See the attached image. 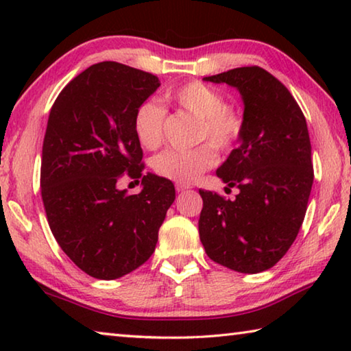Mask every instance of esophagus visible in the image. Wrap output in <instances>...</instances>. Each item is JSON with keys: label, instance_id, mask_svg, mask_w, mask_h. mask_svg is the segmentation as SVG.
I'll list each match as a JSON object with an SVG mask.
<instances>
[{"label": "esophagus", "instance_id": "obj_1", "mask_svg": "<svg viewBox=\"0 0 351 351\" xmlns=\"http://www.w3.org/2000/svg\"><path fill=\"white\" fill-rule=\"evenodd\" d=\"M189 189H192V186H190V184H184V182H178L176 184L178 192H184V190H189Z\"/></svg>", "mask_w": 351, "mask_h": 351}]
</instances>
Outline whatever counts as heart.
Wrapping results in <instances>:
<instances>
[{
  "mask_svg": "<svg viewBox=\"0 0 351 351\" xmlns=\"http://www.w3.org/2000/svg\"><path fill=\"white\" fill-rule=\"evenodd\" d=\"M169 97L199 121L198 139H209L213 145L226 150L239 139L243 128L240 114L226 106L221 93L199 82L178 88ZM165 110L156 100L142 102L134 112L133 128L142 147L153 150L164 138ZM217 153L210 145H199L189 150L169 148L153 159V169L159 176L176 182H192L217 164Z\"/></svg>",
  "mask_w": 351,
  "mask_h": 351,
  "instance_id": "1",
  "label": "heart"
}]
</instances>
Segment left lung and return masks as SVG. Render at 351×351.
<instances>
[{
	"instance_id": "1",
	"label": "left lung",
	"mask_w": 351,
	"mask_h": 351,
	"mask_svg": "<svg viewBox=\"0 0 351 351\" xmlns=\"http://www.w3.org/2000/svg\"><path fill=\"white\" fill-rule=\"evenodd\" d=\"M203 80L235 88L245 110L239 145L217 169L239 195L230 201L199 190V240L215 263L257 274L287 254L304 221L313 186L306 121L287 88L258 66Z\"/></svg>"
}]
</instances>
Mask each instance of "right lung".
Here are the masks:
<instances>
[{
  "mask_svg": "<svg viewBox=\"0 0 351 351\" xmlns=\"http://www.w3.org/2000/svg\"><path fill=\"white\" fill-rule=\"evenodd\" d=\"M156 75L116 62L93 64L52 105L41 153V198L63 252L99 280H114L150 258L175 186L142 175L133 121L158 90ZM143 178L128 195L120 176Z\"/></svg>",
  "mask_w": 351,
  "mask_h": 351,
  "instance_id": "1",
  "label": "right lung"
}]
</instances>
